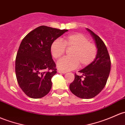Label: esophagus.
Returning <instances> with one entry per match:
<instances>
[{
	"instance_id": "obj_1",
	"label": "esophagus",
	"mask_w": 125,
	"mask_h": 125,
	"mask_svg": "<svg viewBox=\"0 0 125 125\" xmlns=\"http://www.w3.org/2000/svg\"><path fill=\"white\" fill-rule=\"evenodd\" d=\"M58 72L59 73H66L65 71H61V70H58Z\"/></svg>"
}]
</instances>
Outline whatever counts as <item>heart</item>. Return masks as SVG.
<instances>
[{
	"mask_svg": "<svg viewBox=\"0 0 125 125\" xmlns=\"http://www.w3.org/2000/svg\"><path fill=\"white\" fill-rule=\"evenodd\" d=\"M66 48H73L71 57H63L57 63L60 70L68 71L81 67L88 66L93 62L97 55V48L83 34L76 33L64 36L61 41L56 39L52 42L50 51L52 57L58 59L65 54Z\"/></svg>",
	"mask_w": 125,
	"mask_h": 125,
	"instance_id": "1",
	"label": "heart"
}]
</instances>
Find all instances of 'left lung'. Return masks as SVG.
Returning a JSON list of instances; mask_svg holds the SVG:
<instances>
[{"label": "left lung", "instance_id": "left-lung-1", "mask_svg": "<svg viewBox=\"0 0 125 125\" xmlns=\"http://www.w3.org/2000/svg\"><path fill=\"white\" fill-rule=\"evenodd\" d=\"M94 40L97 55L92 63L79 71L81 75L75 73V78L69 85L73 94L82 99L94 98L105 86L111 69V60L107 48L99 36L88 28Z\"/></svg>", "mask_w": 125, "mask_h": 125}]
</instances>
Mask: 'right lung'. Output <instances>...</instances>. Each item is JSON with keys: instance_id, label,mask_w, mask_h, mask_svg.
Instances as JSON below:
<instances>
[{"instance_id": "1", "label": "right lung", "mask_w": 125, "mask_h": 125, "mask_svg": "<svg viewBox=\"0 0 125 125\" xmlns=\"http://www.w3.org/2000/svg\"><path fill=\"white\" fill-rule=\"evenodd\" d=\"M67 31L41 26L22 40L15 59V74L19 86L30 98H42L50 91L52 78L57 73L50 47Z\"/></svg>"}]
</instances>
